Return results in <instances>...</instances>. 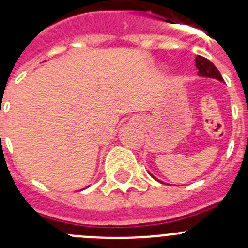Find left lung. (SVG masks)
<instances>
[{
  "label": "left lung",
  "mask_w": 248,
  "mask_h": 248,
  "mask_svg": "<svg viewBox=\"0 0 248 248\" xmlns=\"http://www.w3.org/2000/svg\"><path fill=\"white\" fill-rule=\"evenodd\" d=\"M195 63H196V68L199 69V76L200 77H207V78H214V79H217L220 82H223V78L221 76V73L218 72V69L210 62L209 59L203 58L201 56H196L195 58ZM154 179H156L155 176H153ZM157 180V179H156ZM159 183L163 184V181L157 180Z\"/></svg>",
  "instance_id": "8db88e82"
}]
</instances>
